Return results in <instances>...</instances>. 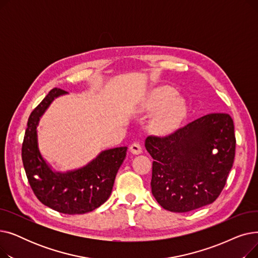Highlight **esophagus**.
Instances as JSON below:
<instances>
[{
  "label": "esophagus",
  "mask_w": 258,
  "mask_h": 258,
  "mask_svg": "<svg viewBox=\"0 0 258 258\" xmlns=\"http://www.w3.org/2000/svg\"><path fill=\"white\" fill-rule=\"evenodd\" d=\"M130 151L132 154L134 155H139L142 153V146L138 143V142H134L131 146H130Z\"/></svg>",
  "instance_id": "34e87169"
}]
</instances>
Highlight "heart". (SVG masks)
Segmentation results:
<instances>
[{
	"mask_svg": "<svg viewBox=\"0 0 258 258\" xmlns=\"http://www.w3.org/2000/svg\"><path fill=\"white\" fill-rule=\"evenodd\" d=\"M177 92L168 87H161L154 91L146 104L150 111L164 106L152 120L151 128L157 134H166L177 125L185 113L186 104L183 98L175 97Z\"/></svg>",
	"mask_w": 258,
	"mask_h": 258,
	"instance_id": "b5f03b06",
	"label": "heart"
}]
</instances>
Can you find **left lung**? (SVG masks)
I'll use <instances>...</instances> for the list:
<instances>
[{
    "label": "left lung",
    "mask_w": 258,
    "mask_h": 258,
    "mask_svg": "<svg viewBox=\"0 0 258 258\" xmlns=\"http://www.w3.org/2000/svg\"><path fill=\"white\" fill-rule=\"evenodd\" d=\"M233 120L228 114L203 116L166 137L148 136L153 157L152 192L172 212H188L221 195L235 156Z\"/></svg>",
    "instance_id": "obj_1"
}]
</instances>
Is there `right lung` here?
<instances>
[{
	"instance_id": "1",
	"label": "right lung",
	"mask_w": 258,
	"mask_h": 258,
	"mask_svg": "<svg viewBox=\"0 0 258 258\" xmlns=\"http://www.w3.org/2000/svg\"><path fill=\"white\" fill-rule=\"evenodd\" d=\"M64 94L67 92L61 89L51 90L29 116L22 146V160L27 179L39 202L64 214H84L98 208L110 198L127 147L103 151L78 169L66 172L52 170L38 150L36 127L51 102Z\"/></svg>"
}]
</instances>
